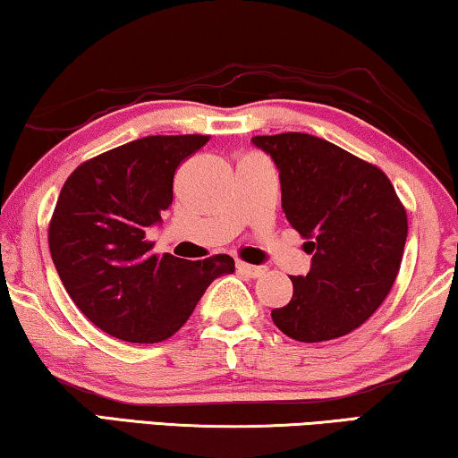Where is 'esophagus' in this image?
Returning <instances> with one entry per match:
<instances>
[{"mask_svg":"<svg viewBox=\"0 0 458 458\" xmlns=\"http://www.w3.org/2000/svg\"><path fill=\"white\" fill-rule=\"evenodd\" d=\"M237 270H240L242 275L250 276V278H256L264 275V267H254V264H248V262H237Z\"/></svg>","mask_w":458,"mask_h":458,"instance_id":"34e87169","label":"esophagus"}]
</instances>
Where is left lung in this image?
<instances>
[{"instance_id":"8db88e82","label":"left lung","mask_w":458,"mask_h":458,"mask_svg":"<svg viewBox=\"0 0 458 458\" xmlns=\"http://www.w3.org/2000/svg\"><path fill=\"white\" fill-rule=\"evenodd\" d=\"M281 177L283 210L311 254L293 297L273 310L278 330L301 343L339 339L382 306L399 275L407 213L376 165L322 138L284 131L254 136Z\"/></svg>"}]
</instances>
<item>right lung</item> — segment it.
I'll list each match as a JSON object with an SVG mask.
<instances>
[{"label": "right lung", "instance_id": "1", "mask_svg": "<svg viewBox=\"0 0 458 458\" xmlns=\"http://www.w3.org/2000/svg\"><path fill=\"white\" fill-rule=\"evenodd\" d=\"M210 136H147L84 161L59 191L49 221L57 275L78 310L115 339L174 336L216 276L235 270L227 254L191 262L152 254L147 229L174 202V175Z\"/></svg>", "mask_w": 458, "mask_h": 458}]
</instances>
